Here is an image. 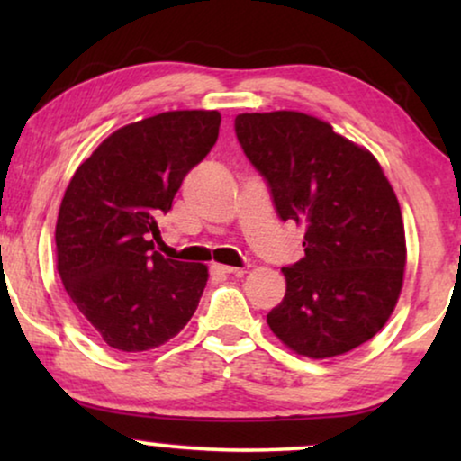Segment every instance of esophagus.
Segmentation results:
<instances>
[{"instance_id": "34e87169", "label": "esophagus", "mask_w": 461, "mask_h": 461, "mask_svg": "<svg viewBox=\"0 0 461 461\" xmlns=\"http://www.w3.org/2000/svg\"><path fill=\"white\" fill-rule=\"evenodd\" d=\"M212 273L213 275H235V276H241L243 275V268L224 267V264H212Z\"/></svg>"}]
</instances>
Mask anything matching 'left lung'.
<instances>
[{
    "instance_id": "1",
    "label": "left lung",
    "mask_w": 461,
    "mask_h": 461,
    "mask_svg": "<svg viewBox=\"0 0 461 461\" xmlns=\"http://www.w3.org/2000/svg\"><path fill=\"white\" fill-rule=\"evenodd\" d=\"M237 140L283 222L304 226V258L283 267L287 289L268 327L298 355H344L382 330L402 287L405 229L367 149L298 111L243 113Z\"/></svg>"
}]
</instances>
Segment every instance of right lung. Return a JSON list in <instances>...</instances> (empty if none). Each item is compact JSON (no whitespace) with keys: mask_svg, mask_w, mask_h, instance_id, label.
<instances>
[{"mask_svg":"<svg viewBox=\"0 0 461 461\" xmlns=\"http://www.w3.org/2000/svg\"><path fill=\"white\" fill-rule=\"evenodd\" d=\"M218 111H169L113 131L77 167L56 222L68 298L111 348L172 339L197 311L205 264L163 258L159 220L218 140Z\"/></svg>","mask_w":461,"mask_h":461,"instance_id":"right-lung-1","label":"right lung"}]
</instances>
